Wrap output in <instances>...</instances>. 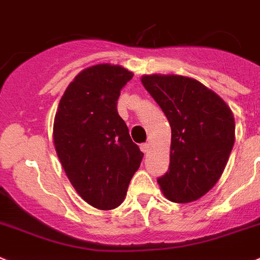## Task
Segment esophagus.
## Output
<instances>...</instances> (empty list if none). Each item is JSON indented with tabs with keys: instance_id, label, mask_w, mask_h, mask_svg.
I'll return each mask as SVG.
<instances>
[{
	"instance_id": "34e87169",
	"label": "esophagus",
	"mask_w": 260,
	"mask_h": 260,
	"mask_svg": "<svg viewBox=\"0 0 260 260\" xmlns=\"http://www.w3.org/2000/svg\"><path fill=\"white\" fill-rule=\"evenodd\" d=\"M141 150H142V152L147 154V152L150 151V145H148V143H143V145H141Z\"/></svg>"
}]
</instances>
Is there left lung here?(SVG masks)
Masks as SVG:
<instances>
[{
	"mask_svg": "<svg viewBox=\"0 0 260 260\" xmlns=\"http://www.w3.org/2000/svg\"><path fill=\"white\" fill-rule=\"evenodd\" d=\"M171 125L170 167L157 179L174 203H192L222 175L236 141V122L221 97L204 84L179 75L141 79Z\"/></svg>",
	"mask_w": 260,
	"mask_h": 260,
	"instance_id": "8db88e82",
	"label": "left lung"
}]
</instances>
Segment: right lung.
Returning a JSON list of instances; mask_svg holds the SVG:
<instances>
[{"instance_id": "1", "label": "right lung", "mask_w": 260, "mask_h": 260, "mask_svg": "<svg viewBox=\"0 0 260 260\" xmlns=\"http://www.w3.org/2000/svg\"><path fill=\"white\" fill-rule=\"evenodd\" d=\"M132 77L121 66L89 67L68 85L55 114L57 157L80 197L101 210L121 205L143 157L117 112Z\"/></svg>"}]
</instances>
